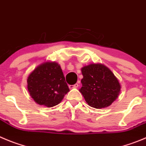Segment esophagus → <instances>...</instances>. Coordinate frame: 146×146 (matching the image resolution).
Here are the masks:
<instances>
[{"instance_id":"obj_1","label":"esophagus","mask_w":146,"mask_h":146,"mask_svg":"<svg viewBox=\"0 0 146 146\" xmlns=\"http://www.w3.org/2000/svg\"><path fill=\"white\" fill-rule=\"evenodd\" d=\"M79 87V84H74V85H69V88L70 89H74V88H77V87Z\"/></svg>"}]
</instances>
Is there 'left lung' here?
I'll return each mask as SVG.
<instances>
[{
  "mask_svg": "<svg viewBox=\"0 0 146 146\" xmlns=\"http://www.w3.org/2000/svg\"><path fill=\"white\" fill-rule=\"evenodd\" d=\"M82 87L80 90L86 102L96 109L112 105L118 98L121 85L112 71L102 64H90L82 67Z\"/></svg>",
  "mask_w": 146,
  "mask_h": 146,
  "instance_id": "left-lung-1",
  "label": "left lung"
}]
</instances>
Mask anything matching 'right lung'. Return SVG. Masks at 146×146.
I'll return each instance as SVG.
<instances>
[{
  "mask_svg": "<svg viewBox=\"0 0 146 146\" xmlns=\"http://www.w3.org/2000/svg\"><path fill=\"white\" fill-rule=\"evenodd\" d=\"M27 88L36 103L47 108L60 103L69 92L60 65L49 61L40 64L29 74Z\"/></svg>",
  "mask_w": 146,
  "mask_h": 146,
  "instance_id": "right-lung-1",
  "label": "right lung"
}]
</instances>
